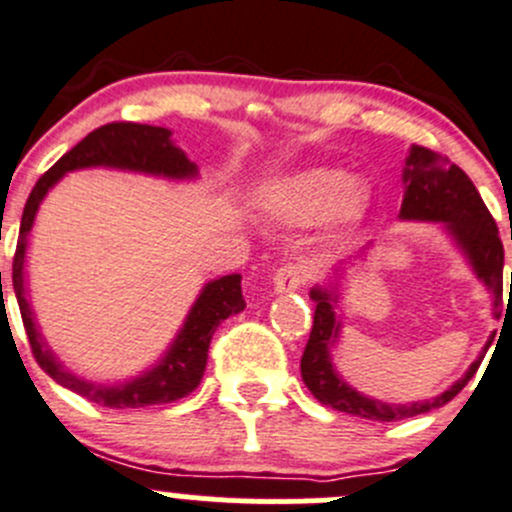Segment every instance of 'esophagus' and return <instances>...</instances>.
Wrapping results in <instances>:
<instances>
[{
    "instance_id": "obj_1",
    "label": "esophagus",
    "mask_w": 512,
    "mask_h": 512,
    "mask_svg": "<svg viewBox=\"0 0 512 512\" xmlns=\"http://www.w3.org/2000/svg\"><path fill=\"white\" fill-rule=\"evenodd\" d=\"M309 277H312V267L307 262H289V265L280 267L275 275V292H292L307 285Z\"/></svg>"
}]
</instances>
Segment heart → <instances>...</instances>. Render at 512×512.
I'll return each instance as SVG.
<instances>
[{"label": "heart", "instance_id": "heart-1", "mask_svg": "<svg viewBox=\"0 0 512 512\" xmlns=\"http://www.w3.org/2000/svg\"><path fill=\"white\" fill-rule=\"evenodd\" d=\"M272 210L292 223H319L324 218H352L364 208L361 183L337 168H307L287 175L267 193Z\"/></svg>", "mask_w": 512, "mask_h": 512}]
</instances>
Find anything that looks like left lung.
<instances>
[{
	"instance_id": "1",
	"label": "left lung",
	"mask_w": 512,
	"mask_h": 512,
	"mask_svg": "<svg viewBox=\"0 0 512 512\" xmlns=\"http://www.w3.org/2000/svg\"><path fill=\"white\" fill-rule=\"evenodd\" d=\"M404 183L406 193L404 203H401V218L446 223L451 235L458 240V245L466 250L476 275L493 292V307L495 317H498L500 304H503V242H500L498 225H495L493 215L485 208L476 185L456 163L423 146L411 148L409 158H406ZM309 294L317 302V309H314L312 332H309L299 369H302V379L307 389L312 391L314 399L319 404L329 406V409L344 411V414L359 418H371V421H401V418L428 414V411L441 409L453 396L461 394V389L471 381V376L476 374L480 361H483V356L473 361L471 369L461 381H456L451 389L428 401L394 406L366 399V396H361L359 391H354L352 386L339 379L337 371L332 369V361H329V344L337 342L339 337L337 292L327 287H314Z\"/></svg>"
}]
</instances>
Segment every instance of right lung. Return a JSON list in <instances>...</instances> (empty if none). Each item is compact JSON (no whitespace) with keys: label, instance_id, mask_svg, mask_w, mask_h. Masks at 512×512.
Instances as JSON below:
<instances>
[{"label":"right lung","instance_id":"obj_1","mask_svg":"<svg viewBox=\"0 0 512 512\" xmlns=\"http://www.w3.org/2000/svg\"><path fill=\"white\" fill-rule=\"evenodd\" d=\"M89 165H111V168L141 170V173L168 175V178H190L195 175V163L185 158L180 148L170 143L168 128L146 126V123L116 121L96 128L81 143H76L66 156H61L36 180L34 190L29 193L27 205H24L22 227H19L17 252L12 262V285L17 292L19 312H22L24 329H27L29 347L36 364L46 371L54 381H59L66 389L76 391L84 399L94 404L108 406V409H141V406L173 404V401L188 396L195 386L200 384L208 364L210 339L223 319L245 309L242 299V277L227 275L220 280L205 285L198 302L190 309L185 327L180 329L178 339L173 342L170 352L160 361L156 369L138 379L128 381L121 386H98L84 379H76L66 369H61L54 354L44 347L41 334L36 332V324L29 309L27 297H24V250H27V235L34 225V215L39 203L44 200L46 190L56 183L64 173L76 168H89ZM2 277V275H0Z\"/></svg>","mask_w":512,"mask_h":512}]
</instances>
